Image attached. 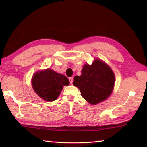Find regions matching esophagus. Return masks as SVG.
<instances>
[{
  "mask_svg": "<svg viewBox=\"0 0 147 147\" xmlns=\"http://www.w3.org/2000/svg\"><path fill=\"white\" fill-rule=\"evenodd\" d=\"M69 80L70 83L72 84V83L73 82V77H70L69 78Z\"/></svg>",
  "mask_w": 147,
  "mask_h": 147,
  "instance_id": "1",
  "label": "esophagus"
}]
</instances>
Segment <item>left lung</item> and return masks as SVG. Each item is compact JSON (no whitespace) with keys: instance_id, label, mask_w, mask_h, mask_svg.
I'll return each instance as SVG.
<instances>
[{"instance_id":"1","label":"left lung","mask_w":147,"mask_h":147,"mask_svg":"<svg viewBox=\"0 0 147 147\" xmlns=\"http://www.w3.org/2000/svg\"><path fill=\"white\" fill-rule=\"evenodd\" d=\"M114 83L115 76L110 67L96 59L91 65H84L82 75L74 77L73 85L79 88L84 99L96 104L109 97Z\"/></svg>"}]
</instances>
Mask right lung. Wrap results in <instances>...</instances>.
I'll list each match as a JSON object with an SVG mask.
<instances>
[{
	"instance_id": "add662e5",
	"label": "right lung",
	"mask_w": 147,
	"mask_h": 147,
	"mask_svg": "<svg viewBox=\"0 0 147 147\" xmlns=\"http://www.w3.org/2000/svg\"><path fill=\"white\" fill-rule=\"evenodd\" d=\"M69 85L67 78L51 69L37 72L33 77L34 91L46 101H54L60 95L63 86Z\"/></svg>"
}]
</instances>
